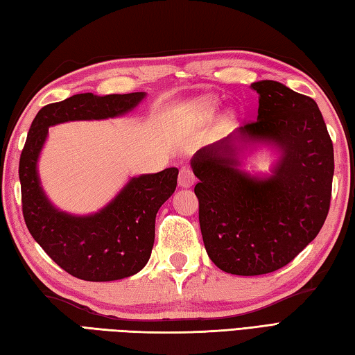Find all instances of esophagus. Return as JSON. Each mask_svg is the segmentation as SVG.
Here are the masks:
<instances>
[{"instance_id":"1","label":"esophagus","mask_w":355,"mask_h":355,"mask_svg":"<svg viewBox=\"0 0 355 355\" xmlns=\"http://www.w3.org/2000/svg\"><path fill=\"white\" fill-rule=\"evenodd\" d=\"M195 180H197V177H195V173L191 168H182L180 169V173H178V184L182 187H191Z\"/></svg>"}]
</instances>
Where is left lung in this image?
<instances>
[{
	"instance_id": "8db88e82",
	"label": "left lung",
	"mask_w": 355,
	"mask_h": 355,
	"mask_svg": "<svg viewBox=\"0 0 355 355\" xmlns=\"http://www.w3.org/2000/svg\"><path fill=\"white\" fill-rule=\"evenodd\" d=\"M258 119L239 139L275 143L282 155L268 178L236 169L229 135L192 158L200 182V227L209 258L225 273L258 276L291 262L318 236L327 220L334 149L314 99L276 80L252 84Z\"/></svg>"
}]
</instances>
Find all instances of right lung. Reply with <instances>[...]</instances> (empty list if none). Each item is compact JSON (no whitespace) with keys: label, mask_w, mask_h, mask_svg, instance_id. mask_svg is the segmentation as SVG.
<instances>
[{"label":"right lung","mask_w":355,"mask_h":355,"mask_svg":"<svg viewBox=\"0 0 355 355\" xmlns=\"http://www.w3.org/2000/svg\"><path fill=\"white\" fill-rule=\"evenodd\" d=\"M145 93L74 94L45 105L33 119L19 157L22 215L30 235L67 273L92 282L117 281L146 266L155 238L158 209L177 187V168L131 178L101 212L73 216L45 197L36 163L49 126L69 120H99L125 114Z\"/></svg>","instance_id":"right-lung-1"}]
</instances>
